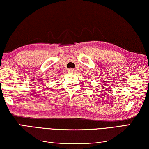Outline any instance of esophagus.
<instances>
[{
	"label": "esophagus",
	"instance_id": "esophagus-1",
	"mask_svg": "<svg viewBox=\"0 0 149 149\" xmlns=\"http://www.w3.org/2000/svg\"><path fill=\"white\" fill-rule=\"evenodd\" d=\"M69 72H74L75 70L72 69H69Z\"/></svg>",
	"mask_w": 149,
	"mask_h": 149
}]
</instances>
